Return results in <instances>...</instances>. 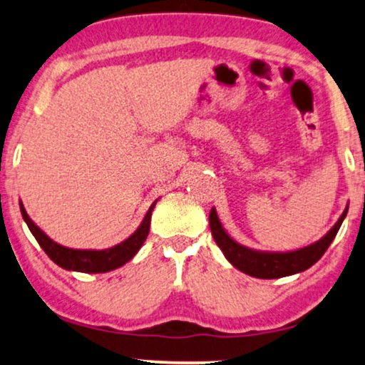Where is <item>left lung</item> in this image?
Instances as JSON below:
<instances>
[{
	"instance_id": "8db88e82",
	"label": "left lung",
	"mask_w": 365,
	"mask_h": 365,
	"mask_svg": "<svg viewBox=\"0 0 365 365\" xmlns=\"http://www.w3.org/2000/svg\"><path fill=\"white\" fill-rule=\"evenodd\" d=\"M347 210L349 207H346L337 223L325 233L322 239L304 247V249L292 252H262L240 245L222 227L215 208L210 210L208 220H210V230L217 245L220 247L225 259L235 269L242 270L247 275L257 277V279H280V277L294 275L307 270L325 254V250L329 249V245L332 244L335 235H337L339 228H341L344 218L347 215Z\"/></svg>"
}]
</instances>
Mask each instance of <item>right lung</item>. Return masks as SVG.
Listing matches in <instances>:
<instances>
[{
	"instance_id": "obj_1",
	"label": "right lung",
	"mask_w": 365,
	"mask_h": 365,
	"mask_svg": "<svg viewBox=\"0 0 365 365\" xmlns=\"http://www.w3.org/2000/svg\"><path fill=\"white\" fill-rule=\"evenodd\" d=\"M155 200L150 205L147 215H145L143 222L140 223V227L135 230L128 239L121 242V244L110 247L105 250H81V249H70V247L60 245L56 242H53L35 222L31 220L26 210H24L23 203L19 202V210H21L23 220L26 222L30 232L35 235V239L45 254L55 262L56 265H60L61 269L73 270V272H85V274H103V272H110L118 269V267L125 265L126 262L132 260L133 255L140 250V247L143 245V242L147 240L148 232H150V220H152V212L155 208Z\"/></svg>"
}]
</instances>
